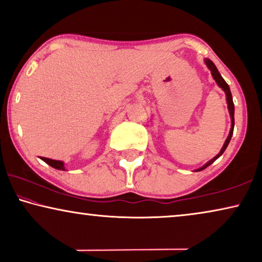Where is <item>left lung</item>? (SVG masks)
Listing matches in <instances>:
<instances>
[{"mask_svg":"<svg viewBox=\"0 0 262 262\" xmlns=\"http://www.w3.org/2000/svg\"><path fill=\"white\" fill-rule=\"evenodd\" d=\"M204 62H205V64H206V67L209 68V70L211 71V75H212V77H213V80L216 81V83L218 84V87L220 88H222V91H223L224 93H225V96H227V103H228V110H229V114H230V119H231V127H230V132H229V135H228V137H227V139H225V142H224V144H223V146H222V149H221V151L217 154L216 156L213 157L212 160H210L209 162H206L205 164H204L203 167H200V168H198V169H196L195 171H200V170H203V169H205L206 167H209L210 164H212L214 161H216L218 157L220 156H222L223 155V152L225 151V149H227V146L229 145V143H230V139H231V137H232V134H234V125H235V119H234V113H235V107H234V101H232V96H231V92H230V88H229V85H228V83L227 82L224 81V78L221 76V74H220V71H218V69L216 68V66H214L213 64V62L211 59H209V58H205L204 59Z\"/></svg>","mask_w":262,"mask_h":262,"instance_id":"1","label":"left lung"}]
</instances>
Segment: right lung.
<instances>
[{
  "label": "right lung",
  "mask_w": 262,
  "mask_h": 262,
  "mask_svg": "<svg viewBox=\"0 0 262 262\" xmlns=\"http://www.w3.org/2000/svg\"><path fill=\"white\" fill-rule=\"evenodd\" d=\"M41 160L44 161L45 163H48L49 166H51L52 168H56V169H58V170H66V167H64L63 161L51 160V159H48V157H41Z\"/></svg>",
  "instance_id": "1"
}]
</instances>
